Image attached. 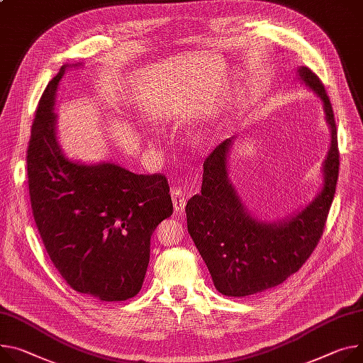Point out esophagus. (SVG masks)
I'll list each match as a JSON object with an SVG mask.
<instances>
[{
	"label": "esophagus",
	"instance_id": "esophagus-1",
	"mask_svg": "<svg viewBox=\"0 0 363 363\" xmlns=\"http://www.w3.org/2000/svg\"><path fill=\"white\" fill-rule=\"evenodd\" d=\"M172 201H173L174 211L183 212L186 208V202H187V194L180 189H173L172 190Z\"/></svg>",
	"mask_w": 363,
	"mask_h": 363
}]
</instances>
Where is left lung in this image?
<instances>
[{
	"mask_svg": "<svg viewBox=\"0 0 363 363\" xmlns=\"http://www.w3.org/2000/svg\"><path fill=\"white\" fill-rule=\"evenodd\" d=\"M298 79L323 103L330 129V148L323 162V186L296 213L266 222L252 215L228 176L234 139L219 144L203 162L201 194L186 205L187 231L199 250L218 292L248 296L284 284L317 247L336 193L339 177L337 129L330 99L320 78L306 67Z\"/></svg>",
	"mask_w": 363,
	"mask_h": 363,
	"instance_id": "left-lung-1",
	"label": "left lung"
}]
</instances>
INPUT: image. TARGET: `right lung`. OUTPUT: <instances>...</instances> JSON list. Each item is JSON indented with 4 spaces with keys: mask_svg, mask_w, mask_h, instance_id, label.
<instances>
[{
    "mask_svg": "<svg viewBox=\"0 0 363 363\" xmlns=\"http://www.w3.org/2000/svg\"><path fill=\"white\" fill-rule=\"evenodd\" d=\"M68 68L62 65L49 81L32 126V211L53 266L74 291L126 301L143 288L152 233L173 213L170 187L161 174H135L115 162L86 164L64 154L53 110Z\"/></svg>",
    "mask_w": 363,
    "mask_h": 363,
    "instance_id": "1",
    "label": "right lung"
}]
</instances>
